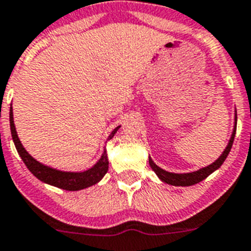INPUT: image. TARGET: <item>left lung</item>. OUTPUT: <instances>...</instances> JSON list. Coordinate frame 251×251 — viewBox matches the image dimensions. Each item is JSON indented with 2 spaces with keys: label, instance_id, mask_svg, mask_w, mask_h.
I'll use <instances>...</instances> for the list:
<instances>
[{
  "label": "left lung",
  "instance_id": "8db88e82",
  "mask_svg": "<svg viewBox=\"0 0 251 251\" xmlns=\"http://www.w3.org/2000/svg\"><path fill=\"white\" fill-rule=\"evenodd\" d=\"M236 129H237V112L234 113V129H233L232 137L229 139V143H227V146L225 147V150L223 151V154L219 156V159L213 162L209 166H206V167H202L198 171L194 172H187V174H175V172H168L163 168L158 167L151 158H149V163H150L151 168H152V171L155 172L158 177H159L160 180L164 181V183H167V184L171 185H176V187H188V185H194L198 184L200 181H202L205 177H208L212 174V172H215L216 170H219L221 167V164L225 162L226 159L227 154L230 152V149L233 146V141H234V135H236Z\"/></svg>",
  "mask_w": 251,
  "mask_h": 251
}]
</instances>
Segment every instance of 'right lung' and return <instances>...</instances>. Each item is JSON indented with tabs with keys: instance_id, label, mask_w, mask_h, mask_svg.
I'll return each instance as SVG.
<instances>
[{
	"instance_id": "obj_1",
	"label": "right lung",
	"mask_w": 251,
	"mask_h": 251,
	"mask_svg": "<svg viewBox=\"0 0 251 251\" xmlns=\"http://www.w3.org/2000/svg\"><path fill=\"white\" fill-rule=\"evenodd\" d=\"M120 127V126H118ZM118 127L113 130L108 139H112L114 137V134L117 133ZM10 130H11V137L14 141L15 149L18 151L19 156L22 158L24 163L26 164V167L30 170L34 176H36L39 180L43 183H47L50 185L57 187V188L66 189V191H80V189L88 188L91 185L99 183V181L104 177V175L108 172L109 167V160H108V154L106 150H104L102 155L99 159V162L91 167L87 171L83 172H67V171H60L56 168L49 167L45 166L41 162H38L34 159L27 151L25 150V147L22 146V143L19 141L18 135H17V130H15L14 120H13V110L10 108Z\"/></svg>"
}]
</instances>
